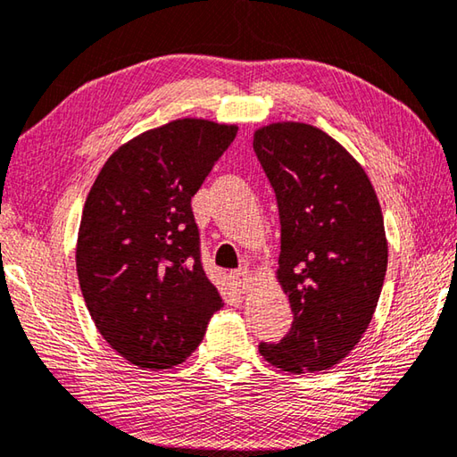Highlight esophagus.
Instances as JSON below:
<instances>
[{"label":"esophagus","instance_id":"1","mask_svg":"<svg viewBox=\"0 0 457 457\" xmlns=\"http://www.w3.org/2000/svg\"><path fill=\"white\" fill-rule=\"evenodd\" d=\"M231 281H234L236 289L239 293H245L249 287H252V271L245 270V267H244V270H237V271L231 273Z\"/></svg>","mask_w":457,"mask_h":457}]
</instances>
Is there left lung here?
Wrapping results in <instances>:
<instances>
[{
  "label": "left lung",
  "instance_id": "left-lung-1",
  "mask_svg": "<svg viewBox=\"0 0 457 457\" xmlns=\"http://www.w3.org/2000/svg\"><path fill=\"white\" fill-rule=\"evenodd\" d=\"M253 150L279 208L277 279L293 311L289 333L259 353L287 372L327 370L361 341L382 291L388 244L377 192L362 166L311 124H267Z\"/></svg>",
  "mask_w": 457,
  "mask_h": 457
}]
</instances>
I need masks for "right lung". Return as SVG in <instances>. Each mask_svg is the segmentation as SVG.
Here are the masks:
<instances>
[{
    "mask_svg": "<svg viewBox=\"0 0 457 457\" xmlns=\"http://www.w3.org/2000/svg\"><path fill=\"white\" fill-rule=\"evenodd\" d=\"M236 124L178 119L106 160L87 195L77 275L98 333L140 369L190 356L223 307L205 277L192 198L234 142Z\"/></svg>",
    "mask_w": 457,
    "mask_h": 457,
    "instance_id": "obj_1",
    "label": "right lung"
}]
</instances>
